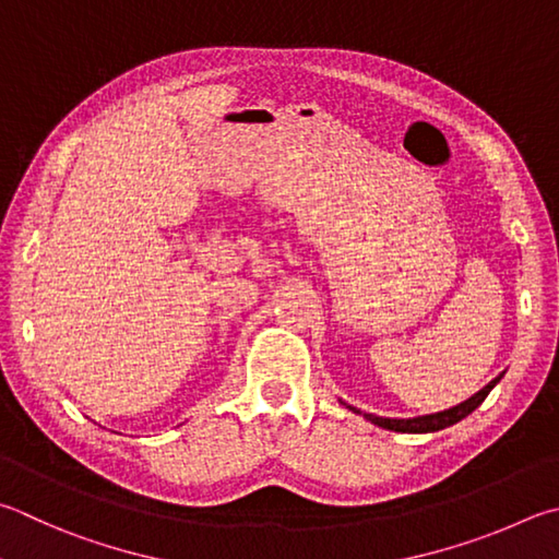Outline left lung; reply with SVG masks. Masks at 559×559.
I'll list each match as a JSON object with an SVG mask.
<instances>
[{"instance_id":"obj_1","label":"left lung","mask_w":559,"mask_h":559,"mask_svg":"<svg viewBox=\"0 0 559 559\" xmlns=\"http://www.w3.org/2000/svg\"><path fill=\"white\" fill-rule=\"evenodd\" d=\"M501 377H503V373H501ZM501 377H496L493 381L486 383L479 393H474L472 399H466L464 403L454 405V408L440 411V413H430V415H418V418H379V415L361 413V411H357V408H352V405H347V408L354 411V413L364 415V418L371 420L373 425H379V428H383V430H393V432H438V430L450 428V425H454V423H460V420L466 418V415H469L472 411L479 408L486 395L491 393L493 385L501 381Z\"/></svg>"}]
</instances>
